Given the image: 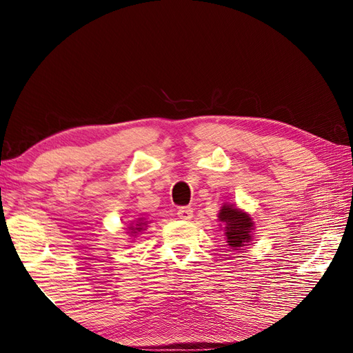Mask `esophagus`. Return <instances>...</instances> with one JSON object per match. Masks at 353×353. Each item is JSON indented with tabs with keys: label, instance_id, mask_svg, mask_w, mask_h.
Segmentation results:
<instances>
[{
	"label": "esophagus",
	"instance_id": "esophagus-1",
	"mask_svg": "<svg viewBox=\"0 0 353 353\" xmlns=\"http://www.w3.org/2000/svg\"><path fill=\"white\" fill-rule=\"evenodd\" d=\"M192 215H194V211H192V208H190V206H183L177 211V216L181 220H191Z\"/></svg>",
	"mask_w": 353,
	"mask_h": 353
}]
</instances>
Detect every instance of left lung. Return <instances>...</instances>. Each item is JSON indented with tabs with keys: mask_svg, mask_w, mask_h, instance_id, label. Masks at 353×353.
Returning a JSON list of instances; mask_svg holds the SVG:
<instances>
[{
	"mask_svg": "<svg viewBox=\"0 0 353 353\" xmlns=\"http://www.w3.org/2000/svg\"><path fill=\"white\" fill-rule=\"evenodd\" d=\"M219 219L224 223V235L228 239L226 243L232 249L239 250L243 245H247V243L252 241L254 224L249 214L234 205H223L219 212Z\"/></svg>",
	"mask_w": 353,
	"mask_h": 353,
	"instance_id": "left-lung-1",
	"label": "left lung"
}]
</instances>
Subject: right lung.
<instances>
[{"label":"right lung","instance_id":"1","mask_svg":"<svg viewBox=\"0 0 353 353\" xmlns=\"http://www.w3.org/2000/svg\"><path fill=\"white\" fill-rule=\"evenodd\" d=\"M145 228H147V221L138 220V221H137V224H130V228H129V230H130V232H127V234H130V235H137L138 232H141V230H145Z\"/></svg>","mask_w":353,"mask_h":353}]
</instances>
